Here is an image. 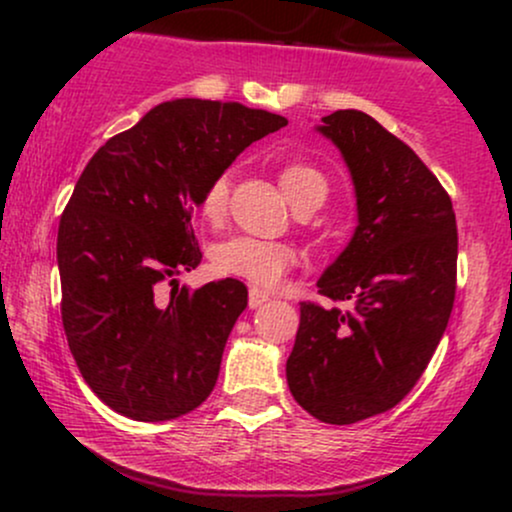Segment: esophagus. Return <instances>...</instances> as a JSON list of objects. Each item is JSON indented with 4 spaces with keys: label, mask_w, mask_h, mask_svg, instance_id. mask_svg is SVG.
<instances>
[{
    "label": "esophagus",
    "mask_w": 512,
    "mask_h": 512,
    "mask_svg": "<svg viewBox=\"0 0 512 512\" xmlns=\"http://www.w3.org/2000/svg\"><path fill=\"white\" fill-rule=\"evenodd\" d=\"M267 301H269V293H264L260 289H250V293H248L250 308H260V305H264Z\"/></svg>",
    "instance_id": "esophagus-1"
}]
</instances>
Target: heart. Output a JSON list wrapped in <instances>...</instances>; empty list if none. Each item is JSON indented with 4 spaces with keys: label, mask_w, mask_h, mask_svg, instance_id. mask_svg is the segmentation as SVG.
<instances>
[{
    "label": "heart",
    "mask_w": 512,
    "mask_h": 512,
    "mask_svg": "<svg viewBox=\"0 0 512 512\" xmlns=\"http://www.w3.org/2000/svg\"><path fill=\"white\" fill-rule=\"evenodd\" d=\"M279 185L296 211L317 209L330 192V182H327L325 173L305 161H291L281 166ZM226 202L228 178L221 175L204 190L202 199H199V211L207 221H219L226 211ZM211 262L219 274L238 276V279L250 281L262 289H272L279 284L281 276L298 262V252L289 243L233 236L216 245Z\"/></svg>",
    "instance_id": "obj_1"
}]
</instances>
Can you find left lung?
I'll return each mask as SVG.
<instances>
[{
	"instance_id": "1",
	"label": "left lung",
	"mask_w": 512,
	"mask_h": 512,
	"mask_svg": "<svg viewBox=\"0 0 512 512\" xmlns=\"http://www.w3.org/2000/svg\"><path fill=\"white\" fill-rule=\"evenodd\" d=\"M317 132L342 154L358 214L317 289L351 308L301 303L286 380L308 414L344 426L395 407L426 370L455 301L457 223L436 175L370 115L337 110Z\"/></svg>"
}]
</instances>
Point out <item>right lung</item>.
<instances>
[{"label":"right lung","mask_w":512,"mask_h":512,"mask_svg":"<svg viewBox=\"0 0 512 512\" xmlns=\"http://www.w3.org/2000/svg\"><path fill=\"white\" fill-rule=\"evenodd\" d=\"M286 122L178 98L108 139L81 173L57 233L62 325L88 387L117 414L170 421L214 390L248 289L221 279L163 301L158 284L202 262L192 211L204 190Z\"/></svg>","instance_id":"add662e5"}]
</instances>
